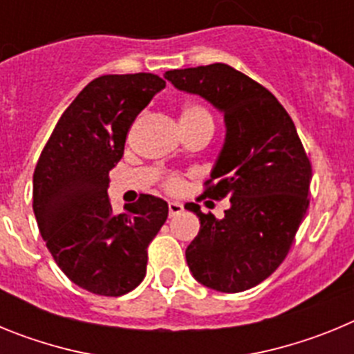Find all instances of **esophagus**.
<instances>
[{
	"instance_id": "1",
	"label": "esophagus",
	"mask_w": 354,
	"mask_h": 354,
	"mask_svg": "<svg viewBox=\"0 0 354 354\" xmlns=\"http://www.w3.org/2000/svg\"><path fill=\"white\" fill-rule=\"evenodd\" d=\"M183 211H184V205L179 204V202H170V204H168V212H170V216H177Z\"/></svg>"
}]
</instances>
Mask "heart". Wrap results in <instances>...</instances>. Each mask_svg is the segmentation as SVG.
<instances>
[{
    "label": "heart",
    "instance_id": "1",
    "mask_svg": "<svg viewBox=\"0 0 354 354\" xmlns=\"http://www.w3.org/2000/svg\"><path fill=\"white\" fill-rule=\"evenodd\" d=\"M195 122H205V124H211L212 126V117L207 111V108H204L198 102H186L180 108V124H195ZM165 187L168 192L177 193L184 187L183 179L179 175H168L165 179Z\"/></svg>",
    "mask_w": 354,
    "mask_h": 354
}]
</instances>
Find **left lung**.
I'll return each mask as SVG.
<instances>
[{"label":"left lung","mask_w":354,"mask_h":354,"mask_svg":"<svg viewBox=\"0 0 354 354\" xmlns=\"http://www.w3.org/2000/svg\"><path fill=\"white\" fill-rule=\"evenodd\" d=\"M175 88L204 97L223 113V149L200 198L230 200L223 220L186 204L200 220L186 261L202 286L241 292L287 257L308 209L312 165L292 118L277 97L230 65L175 68Z\"/></svg>","instance_id":"1"}]
</instances>
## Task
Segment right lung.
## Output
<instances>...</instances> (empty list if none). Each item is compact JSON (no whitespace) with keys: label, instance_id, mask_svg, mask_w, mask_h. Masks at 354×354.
I'll use <instances>...</instances> for the list:
<instances>
[{"label":"right lung","instance_id":"add662e5","mask_svg":"<svg viewBox=\"0 0 354 354\" xmlns=\"http://www.w3.org/2000/svg\"><path fill=\"white\" fill-rule=\"evenodd\" d=\"M156 74L95 77L71 102L33 174V212L46 246L71 282L99 296H122L147 273V248L168 204L140 195L122 214L109 204V170L124 156L134 118L165 88Z\"/></svg>","mask_w":354,"mask_h":354}]
</instances>
